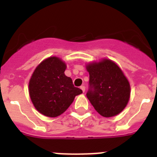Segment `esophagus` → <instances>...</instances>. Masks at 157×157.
<instances>
[{
    "instance_id": "esophagus-1",
    "label": "esophagus",
    "mask_w": 157,
    "mask_h": 157,
    "mask_svg": "<svg viewBox=\"0 0 157 157\" xmlns=\"http://www.w3.org/2000/svg\"><path fill=\"white\" fill-rule=\"evenodd\" d=\"M80 89H81L82 90V92H83V93L85 92V90H86V87L84 86H82L80 87Z\"/></svg>"
}]
</instances>
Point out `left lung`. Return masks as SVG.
Segmentation results:
<instances>
[{
	"label": "left lung",
	"mask_w": 157,
	"mask_h": 157,
	"mask_svg": "<svg viewBox=\"0 0 157 157\" xmlns=\"http://www.w3.org/2000/svg\"><path fill=\"white\" fill-rule=\"evenodd\" d=\"M90 74L86 96L101 116H117L125 109L130 97V86L123 71L114 61L102 59L86 65Z\"/></svg>",
	"instance_id": "obj_1"
}]
</instances>
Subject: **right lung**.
I'll return each instance as SVG.
<instances>
[{
	"instance_id": "add662e5",
	"label": "right lung",
	"mask_w": 157,
	"mask_h": 157,
	"mask_svg": "<svg viewBox=\"0 0 157 157\" xmlns=\"http://www.w3.org/2000/svg\"><path fill=\"white\" fill-rule=\"evenodd\" d=\"M67 65L56 56H50L37 65L29 81V94L37 111L48 117L63 114L75 96L82 93L65 75Z\"/></svg>"
}]
</instances>
